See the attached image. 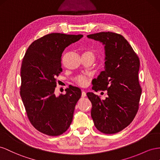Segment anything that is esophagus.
Masks as SVG:
<instances>
[{
    "label": "esophagus",
    "instance_id": "esophagus-1",
    "mask_svg": "<svg viewBox=\"0 0 160 160\" xmlns=\"http://www.w3.org/2000/svg\"><path fill=\"white\" fill-rule=\"evenodd\" d=\"M86 93L84 92V91H82V98H84V97H86Z\"/></svg>",
    "mask_w": 160,
    "mask_h": 160
}]
</instances>
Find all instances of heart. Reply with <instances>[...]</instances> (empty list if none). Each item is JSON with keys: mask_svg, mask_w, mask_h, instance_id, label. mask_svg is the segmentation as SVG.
<instances>
[{"mask_svg": "<svg viewBox=\"0 0 160 160\" xmlns=\"http://www.w3.org/2000/svg\"><path fill=\"white\" fill-rule=\"evenodd\" d=\"M87 53H92V52H87ZM76 82H77V83L80 86H86V84H88V80L84 76H79L76 78Z\"/></svg>", "mask_w": 160, "mask_h": 160, "instance_id": "heart-1", "label": "heart"}]
</instances>
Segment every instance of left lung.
Wrapping results in <instances>:
<instances>
[{
  "mask_svg": "<svg viewBox=\"0 0 160 160\" xmlns=\"http://www.w3.org/2000/svg\"><path fill=\"white\" fill-rule=\"evenodd\" d=\"M87 37L104 45V70L96 79L92 89L107 90L108 95L101 100L92 92L86 94L92 103L91 117L98 131L116 133L133 121L138 111L141 94L139 59L121 35L100 32Z\"/></svg>",
  "mask_w": 160,
  "mask_h": 160,
  "instance_id": "8db88e82",
  "label": "left lung"
}]
</instances>
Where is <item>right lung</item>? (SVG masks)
Masks as SVG:
<instances>
[{
  "label": "right lung",
  "instance_id": "add662e5",
  "mask_svg": "<svg viewBox=\"0 0 160 160\" xmlns=\"http://www.w3.org/2000/svg\"><path fill=\"white\" fill-rule=\"evenodd\" d=\"M82 35L50 33L32 43L21 68L20 94L27 117L35 128L49 136H58L70 126L81 90L75 86L56 97V77L62 72L61 58L66 48Z\"/></svg>",
  "mask_w": 160,
  "mask_h": 160
}]
</instances>
